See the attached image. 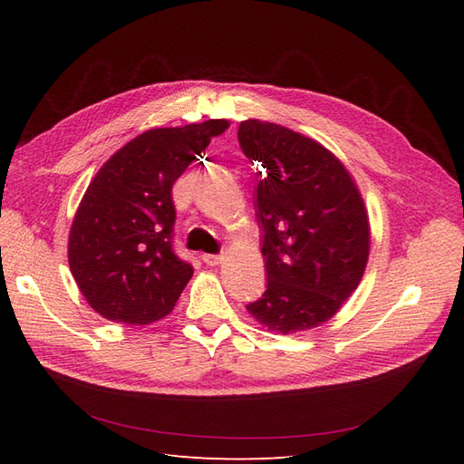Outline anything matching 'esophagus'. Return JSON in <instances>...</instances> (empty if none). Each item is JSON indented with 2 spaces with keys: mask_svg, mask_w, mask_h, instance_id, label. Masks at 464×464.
Listing matches in <instances>:
<instances>
[{
  "mask_svg": "<svg viewBox=\"0 0 464 464\" xmlns=\"http://www.w3.org/2000/svg\"><path fill=\"white\" fill-rule=\"evenodd\" d=\"M201 259H203L207 265H210V266H217V265L222 263V256H213V254H203Z\"/></svg>",
  "mask_w": 464,
  "mask_h": 464,
  "instance_id": "obj_1",
  "label": "esophagus"
}]
</instances>
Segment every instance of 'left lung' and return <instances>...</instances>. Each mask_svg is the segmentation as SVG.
<instances>
[{
  "label": "left lung",
  "mask_w": 464,
  "mask_h": 464,
  "mask_svg": "<svg viewBox=\"0 0 464 464\" xmlns=\"http://www.w3.org/2000/svg\"><path fill=\"white\" fill-rule=\"evenodd\" d=\"M237 141L265 168L256 207L266 290L247 312L283 334L317 327L341 310L366 271L370 220L362 195L344 164L302 133L246 120Z\"/></svg>",
  "instance_id": "1"
}]
</instances>
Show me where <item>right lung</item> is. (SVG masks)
<instances>
[{
  "label": "right lung",
  "instance_id": "add662e5",
  "mask_svg": "<svg viewBox=\"0 0 464 464\" xmlns=\"http://www.w3.org/2000/svg\"><path fill=\"white\" fill-rule=\"evenodd\" d=\"M227 120L149 130L104 162L69 232V269L96 314L149 325L174 310L193 266L172 247L174 181Z\"/></svg>",
  "mask_w": 464,
  "mask_h": 464
}]
</instances>
